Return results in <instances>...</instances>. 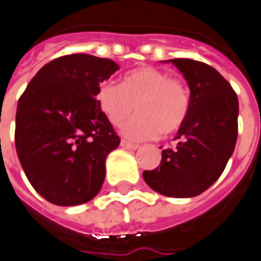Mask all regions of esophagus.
I'll list each match as a JSON object with an SVG mask.
<instances>
[{"label":"esophagus","instance_id":"obj_1","mask_svg":"<svg viewBox=\"0 0 261 261\" xmlns=\"http://www.w3.org/2000/svg\"><path fill=\"white\" fill-rule=\"evenodd\" d=\"M120 145H122V148H125V149H138V148H139V145H138V143L129 142V141H126V139H122Z\"/></svg>","mask_w":261,"mask_h":261}]
</instances>
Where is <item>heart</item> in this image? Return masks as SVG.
Segmentation results:
<instances>
[{"instance_id": "1", "label": "heart", "mask_w": 261, "mask_h": 261, "mask_svg": "<svg viewBox=\"0 0 261 261\" xmlns=\"http://www.w3.org/2000/svg\"><path fill=\"white\" fill-rule=\"evenodd\" d=\"M97 103L113 126H120L136 105L138 115L125 125L123 135L141 141L179 130L190 115L191 93L184 79L145 66L125 74L120 85L102 83Z\"/></svg>"}]
</instances>
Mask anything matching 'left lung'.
<instances>
[{
    "label": "left lung",
    "mask_w": 261,
    "mask_h": 261,
    "mask_svg": "<svg viewBox=\"0 0 261 261\" xmlns=\"http://www.w3.org/2000/svg\"><path fill=\"white\" fill-rule=\"evenodd\" d=\"M191 89V109L175 136L162 149L158 168L143 171L153 191L188 198L208 190L223 174L239 134V99L214 67L191 59H172ZM162 148V146H161Z\"/></svg>",
    "instance_id": "obj_1"
}]
</instances>
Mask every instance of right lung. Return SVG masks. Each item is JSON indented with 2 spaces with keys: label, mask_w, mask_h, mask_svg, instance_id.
Segmentation results:
<instances>
[{
  "label": "right lung",
  "mask_w": 261,
  "mask_h": 261,
  "mask_svg": "<svg viewBox=\"0 0 261 261\" xmlns=\"http://www.w3.org/2000/svg\"><path fill=\"white\" fill-rule=\"evenodd\" d=\"M118 69L90 54L61 56L38 70L21 94L15 149L30 184L48 202L79 205L100 191L105 161L120 138L96 96Z\"/></svg>",
  "instance_id": "right-lung-1"
}]
</instances>
